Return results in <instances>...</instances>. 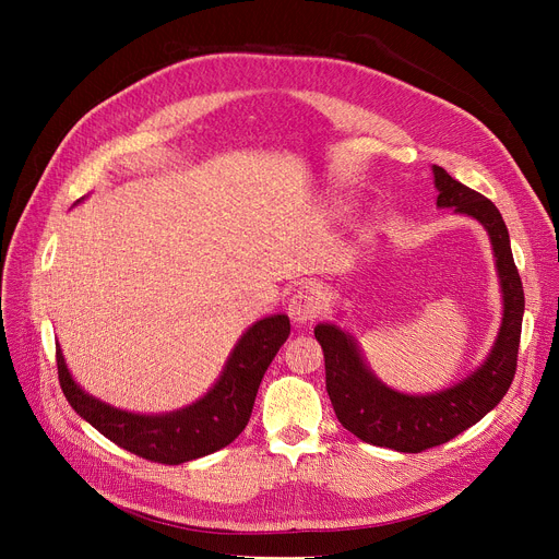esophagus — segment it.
<instances>
[{
  "mask_svg": "<svg viewBox=\"0 0 559 559\" xmlns=\"http://www.w3.org/2000/svg\"><path fill=\"white\" fill-rule=\"evenodd\" d=\"M321 312V299L314 295L312 289H299L287 301V314L295 324H308Z\"/></svg>",
  "mask_w": 559,
  "mask_h": 559,
  "instance_id": "esophagus-1",
  "label": "esophagus"
}]
</instances>
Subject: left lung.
<instances>
[{
    "label": "left lung",
    "mask_w": 559,
    "mask_h": 559,
    "mask_svg": "<svg viewBox=\"0 0 559 559\" xmlns=\"http://www.w3.org/2000/svg\"><path fill=\"white\" fill-rule=\"evenodd\" d=\"M437 205L478 219L496 255L503 292V321L487 360L457 385L409 396L390 390L369 371L356 340L335 324H319L314 337L324 348L326 390L340 424L373 447L401 453H421L447 444L478 424L508 394L514 373L523 321V285L510 249L508 226L496 205L480 192L462 186L439 165H432Z\"/></svg>",
    "instance_id": "1"
}]
</instances>
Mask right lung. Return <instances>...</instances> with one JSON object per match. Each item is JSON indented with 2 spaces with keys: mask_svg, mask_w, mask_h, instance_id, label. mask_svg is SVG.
I'll use <instances>...</instances> for the list:
<instances>
[{
  "mask_svg": "<svg viewBox=\"0 0 559 559\" xmlns=\"http://www.w3.org/2000/svg\"><path fill=\"white\" fill-rule=\"evenodd\" d=\"M289 335L287 314L264 317L235 344L213 390L197 403L167 415H135L85 394L70 376L61 348L56 367L74 413L104 437L144 460L181 464L228 447L251 417L260 380Z\"/></svg>",
  "mask_w": 559,
  "mask_h": 559,
  "instance_id": "add662e5",
  "label": "right lung"
}]
</instances>
